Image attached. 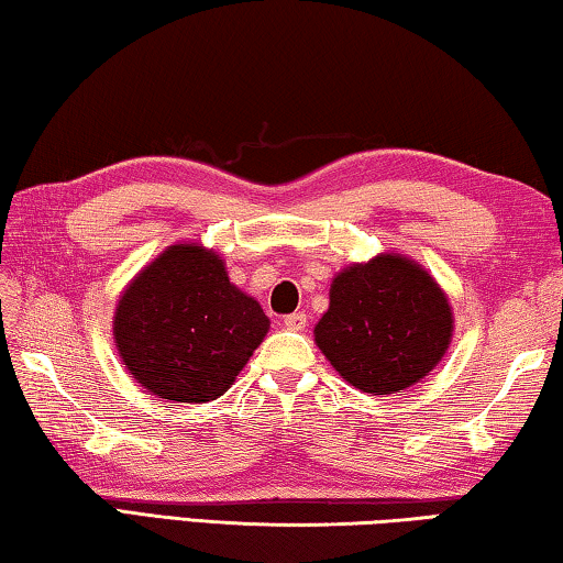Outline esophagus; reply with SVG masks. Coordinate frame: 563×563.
Wrapping results in <instances>:
<instances>
[{
    "mask_svg": "<svg viewBox=\"0 0 563 563\" xmlns=\"http://www.w3.org/2000/svg\"><path fill=\"white\" fill-rule=\"evenodd\" d=\"M284 327H287V330H291V332H301L307 327V314H305V311H294V314L284 317Z\"/></svg>",
    "mask_w": 563,
    "mask_h": 563,
    "instance_id": "34e87169",
    "label": "esophagus"
}]
</instances>
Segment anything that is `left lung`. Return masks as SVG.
I'll return each instance as SVG.
<instances>
[{
  "label": "left lung",
  "instance_id": "obj_1",
  "mask_svg": "<svg viewBox=\"0 0 563 563\" xmlns=\"http://www.w3.org/2000/svg\"><path fill=\"white\" fill-rule=\"evenodd\" d=\"M453 307L426 266L383 252L344 266L314 342L344 383L367 395H395L428 377L453 340Z\"/></svg>",
  "mask_w": 563,
  "mask_h": 563
}]
</instances>
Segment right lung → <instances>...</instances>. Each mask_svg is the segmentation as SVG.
<instances>
[{
	"mask_svg": "<svg viewBox=\"0 0 563 563\" xmlns=\"http://www.w3.org/2000/svg\"><path fill=\"white\" fill-rule=\"evenodd\" d=\"M269 324L262 305L229 279L219 252L184 241L120 291L112 340L143 390L201 405L236 383Z\"/></svg>",
	"mask_w": 563,
	"mask_h": 563,
	"instance_id": "obj_1",
	"label": "right lung"
}]
</instances>
